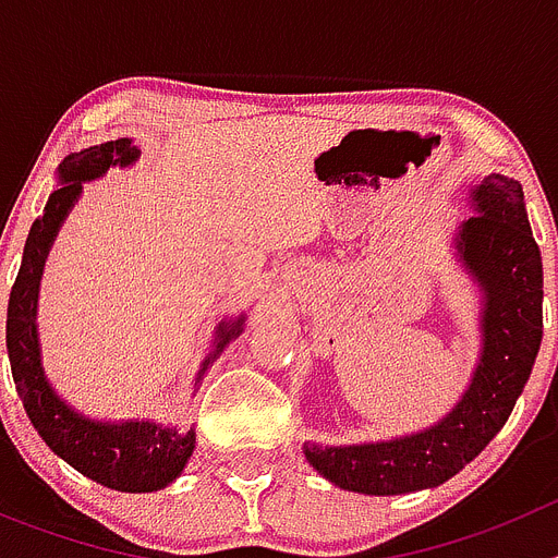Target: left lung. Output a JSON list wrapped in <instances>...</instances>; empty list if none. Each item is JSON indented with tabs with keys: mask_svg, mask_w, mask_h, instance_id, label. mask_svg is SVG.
<instances>
[{
	"mask_svg": "<svg viewBox=\"0 0 558 558\" xmlns=\"http://www.w3.org/2000/svg\"><path fill=\"white\" fill-rule=\"evenodd\" d=\"M477 211L461 229L463 263L486 290L483 354L470 391L441 425L360 447H304L324 477L363 495H405L450 481L500 433L542 343V256L520 181L486 175L472 192Z\"/></svg>",
	"mask_w": 558,
	"mask_h": 558,
	"instance_id": "obj_1",
	"label": "left lung"
}]
</instances>
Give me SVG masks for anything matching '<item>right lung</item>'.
<instances>
[{"mask_svg":"<svg viewBox=\"0 0 558 558\" xmlns=\"http://www.w3.org/2000/svg\"><path fill=\"white\" fill-rule=\"evenodd\" d=\"M140 150L131 140L106 142V145L86 147L66 156L61 165V179L66 184L49 195L44 215H38L24 243L22 268L10 290L8 302V354L10 372L16 383L27 418L47 441L56 456L81 475L102 483L117 492H156L184 470L186 458L195 447V433L179 436L175 430H161L150 422H125V425H97L69 411L52 393L38 363L36 340V299L38 279H41L44 256L56 236L58 226L66 218L69 206L81 195V184L97 179L111 165H131ZM240 324L223 332V343ZM220 343V347H223Z\"/></svg>","mask_w":558,"mask_h":558,"instance_id":"obj_1","label":"right lung"}]
</instances>
